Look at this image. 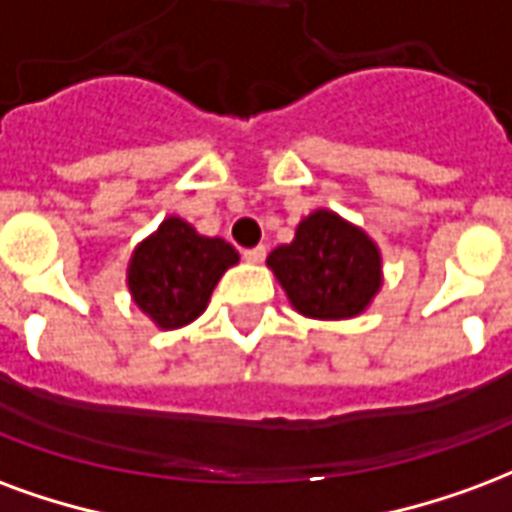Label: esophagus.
Listing matches in <instances>:
<instances>
[{"instance_id":"34e87169","label":"esophagus","mask_w":512,"mask_h":512,"mask_svg":"<svg viewBox=\"0 0 512 512\" xmlns=\"http://www.w3.org/2000/svg\"><path fill=\"white\" fill-rule=\"evenodd\" d=\"M242 256H245V261H251V264H261L264 256H267V248H264V245H259V248H248V251H242Z\"/></svg>"}]
</instances>
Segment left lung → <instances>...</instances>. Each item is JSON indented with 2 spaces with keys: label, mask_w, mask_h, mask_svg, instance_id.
Returning a JSON list of instances; mask_svg holds the SVG:
<instances>
[{
  "label": "left lung",
  "mask_w": 512,
  "mask_h": 512,
  "mask_svg": "<svg viewBox=\"0 0 512 512\" xmlns=\"http://www.w3.org/2000/svg\"><path fill=\"white\" fill-rule=\"evenodd\" d=\"M267 267L294 311L316 322H343L365 313L384 286L376 240L333 210H313L294 240L267 256Z\"/></svg>",
  "instance_id": "8db88e82"
}]
</instances>
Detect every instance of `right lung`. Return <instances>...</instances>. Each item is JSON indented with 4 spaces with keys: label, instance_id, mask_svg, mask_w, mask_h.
Segmentation results:
<instances>
[{
    "label": "right lung",
    "instance_id": "right-lung-1",
    "mask_svg": "<svg viewBox=\"0 0 512 512\" xmlns=\"http://www.w3.org/2000/svg\"><path fill=\"white\" fill-rule=\"evenodd\" d=\"M237 261L234 245L169 215L133 248L125 283L133 305L158 330H179L207 311L212 289Z\"/></svg>",
    "mask_w": 512,
    "mask_h": 512
}]
</instances>
